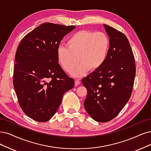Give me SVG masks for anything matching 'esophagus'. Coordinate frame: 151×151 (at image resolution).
Here are the masks:
<instances>
[{
    "label": "esophagus",
    "instance_id": "34e87169",
    "mask_svg": "<svg viewBox=\"0 0 151 151\" xmlns=\"http://www.w3.org/2000/svg\"><path fill=\"white\" fill-rule=\"evenodd\" d=\"M80 84V80L78 79H76L75 81V86H78Z\"/></svg>",
    "mask_w": 151,
    "mask_h": 151
}]
</instances>
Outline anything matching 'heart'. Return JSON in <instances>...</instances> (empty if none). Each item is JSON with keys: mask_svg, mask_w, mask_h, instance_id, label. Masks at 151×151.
Returning <instances> with one entry per match:
<instances>
[{"mask_svg": "<svg viewBox=\"0 0 151 151\" xmlns=\"http://www.w3.org/2000/svg\"><path fill=\"white\" fill-rule=\"evenodd\" d=\"M67 46L60 45L57 51V59L63 69L73 73L75 77L85 75L89 69L95 70L103 64L109 48V39L104 32L80 30L72 34L67 40Z\"/></svg>", "mask_w": 151, "mask_h": 151, "instance_id": "1", "label": "heart"}]
</instances>
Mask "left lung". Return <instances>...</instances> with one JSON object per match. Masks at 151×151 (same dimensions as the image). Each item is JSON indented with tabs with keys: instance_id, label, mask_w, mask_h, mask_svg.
I'll return each instance as SVG.
<instances>
[{
	"instance_id": "left-lung-1",
	"label": "left lung",
	"mask_w": 151,
	"mask_h": 151,
	"mask_svg": "<svg viewBox=\"0 0 151 151\" xmlns=\"http://www.w3.org/2000/svg\"><path fill=\"white\" fill-rule=\"evenodd\" d=\"M109 48L103 64L82 80L88 94L84 107L94 121L106 122L118 115L131 97L136 75L135 61L126 35L103 24Z\"/></svg>"
}]
</instances>
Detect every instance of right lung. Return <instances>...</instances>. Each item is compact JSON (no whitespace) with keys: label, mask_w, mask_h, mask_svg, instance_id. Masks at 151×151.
<instances>
[{"label":"right lung","mask_w":151,"mask_h":151,"mask_svg":"<svg viewBox=\"0 0 151 151\" xmlns=\"http://www.w3.org/2000/svg\"><path fill=\"white\" fill-rule=\"evenodd\" d=\"M75 26L45 23L22 39L15 54L14 88L22 109L31 119L45 122L61 104L63 94L74 87L58 62L57 51Z\"/></svg>","instance_id":"right-lung-1"}]
</instances>
